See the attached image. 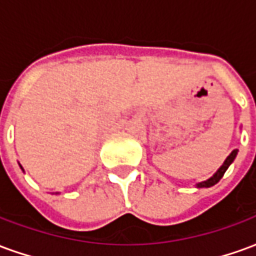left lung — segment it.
Instances as JSON below:
<instances>
[{
  "label": "left lung",
  "instance_id": "left-lung-1",
  "mask_svg": "<svg viewBox=\"0 0 256 256\" xmlns=\"http://www.w3.org/2000/svg\"><path fill=\"white\" fill-rule=\"evenodd\" d=\"M236 155H237V150H233V152H232L230 155L226 158V160L224 162V164H222V166L220 167V170L215 172L212 177L210 178V180H207V181H204V182L198 184V188H210V186H212V185H215V184L218 182L220 178L224 177V174H225V172H226V170H228V167H229L232 164V162L234 160V158H236Z\"/></svg>",
  "mask_w": 256,
  "mask_h": 256
}]
</instances>
